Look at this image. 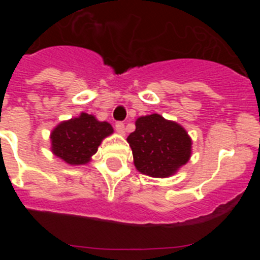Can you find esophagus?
Listing matches in <instances>:
<instances>
[{
	"label": "esophagus",
	"instance_id": "obj_1",
	"mask_svg": "<svg viewBox=\"0 0 260 260\" xmlns=\"http://www.w3.org/2000/svg\"><path fill=\"white\" fill-rule=\"evenodd\" d=\"M125 125L122 122H117L116 123V132L121 135H125Z\"/></svg>",
	"mask_w": 260,
	"mask_h": 260
}]
</instances>
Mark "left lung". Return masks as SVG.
I'll return each mask as SVG.
<instances>
[{
  "label": "left lung",
  "instance_id": "1",
  "mask_svg": "<svg viewBox=\"0 0 260 260\" xmlns=\"http://www.w3.org/2000/svg\"><path fill=\"white\" fill-rule=\"evenodd\" d=\"M127 142L135 168L156 178L174 174L191 156V139L185 128L156 113L139 117Z\"/></svg>",
  "mask_w": 260,
  "mask_h": 260
}]
</instances>
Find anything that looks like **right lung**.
<instances>
[{"label":"right lung","mask_w":260,"mask_h":260,"mask_svg":"<svg viewBox=\"0 0 260 260\" xmlns=\"http://www.w3.org/2000/svg\"><path fill=\"white\" fill-rule=\"evenodd\" d=\"M113 133L108 122H100L92 114L80 113L77 118L63 121L50 134L52 152L70 165L87 164L104 138Z\"/></svg>","instance_id":"right-lung-1"}]
</instances>
